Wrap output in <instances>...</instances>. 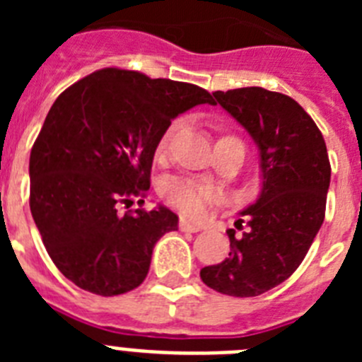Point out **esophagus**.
I'll return each mask as SVG.
<instances>
[{
    "instance_id": "esophagus-1",
    "label": "esophagus",
    "mask_w": 362,
    "mask_h": 362,
    "mask_svg": "<svg viewBox=\"0 0 362 362\" xmlns=\"http://www.w3.org/2000/svg\"><path fill=\"white\" fill-rule=\"evenodd\" d=\"M179 228L183 230V232H199L201 226L196 225V223H192L188 219H181L179 221Z\"/></svg>"
}]
</instances>
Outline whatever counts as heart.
I'll return each mask as SVG.
<instances>
[{
    "mask_svg": "<svg viewBox=\"0 0 362 362\" xmlns=\"http://www.w3.org/2000/svg\"><path fill=\"white\" fill-rule=\"evenodd\" d=\"M175 127L177 124H172L170 129L163 134V137L158 143V153H165V150L168 148L172 139V134H174ZM230 137V136H228ZM163 197L166 199V203L172 204L174 209H177L179 212L185 214L188 217H201L206 209L210 206L214 199H216V190L209 185L197 183L194 179L187 177H172L168 179L163 187Z\"/></svg>",
    "mask_w": 362,
    "mask_h": 362,
    "instance_id": "b5f03b06",
    "label": "heart"
}]
</instances>
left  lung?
Here are the masks:
<instances>
[{"instance_id":"1","label":"left lung","mask_w":362,"mask_h":362,"mask_svg":"<svg viewBox=\"0 0 362 362\" xmlns=\"http://www.w3.org/2000/svg\"><path fill=\"white\" fill-rule=\"evenodd\" d=\"M259 148L261 192L241 212L248 228H230V254L204 267L201 279L216 292L255 297L288 279L325 221L330 161L321 130L296 99L261 86L214 92ZM243 225V219L235 221Z\"/></svg>"}]
</instances>
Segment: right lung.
<instances>
[{
  "mask_svg": "<svg viewBox=\"0 0 362 362\" xmlns=\"http://www.w3.org/2000/svg\"><path fill=\"white\" fill-rule=\"evenodd\" d=\"M203 103L214 99L199 86L121 69L98 70L54 101L30 152V212L76 286L112 297L145 281L153 246L179 219L163 204L117 209L145 203L159 139Z\"/></svg>",
  "mask_w": 362,
  "mask_h": 362,
  "instance_id": "add662e5",
  "label": "right lung"
}]
</instances>
